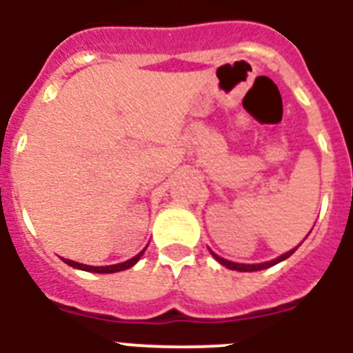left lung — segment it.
<instances>
[{
    "label": "left lung",
    "mask_w": 353,
    "mask_h": 353,
    "mask_svg": "<svg viewBox=\"0 0 353 353\" xmlns=\"http://www.w3.org/2000/svg\"><path fill=\"white\" fill-rule=\"evenodd\" d=\"M297 248H294V250L286 252V254H283V256H279L277 259L274 261H268V263H261V265H243V263H232V261H226L223 259V257L216 256L214 254V257H216L219 263H221L223 266H226V268H230V270H239V272H257V270H263V268H268V266H274L277 265V263H281V261H285L286 257H290L294 252H296Z\"/></svg>",
    "instance_id": "8db88e82"
}]
</instances>
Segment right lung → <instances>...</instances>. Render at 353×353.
<instances>
[{"label":"right lung","instance_id":"obj_1","mask_svg":"<svg viewBox=\"0 0 353 353\" xmlns=\"http://www.w3.org/2000/svg\"><path fill=\"white\" fill-rule=\"evenodd\" d=\"M143 252H139L136 257H132V259L125 261V263H119V265H110V266H88V265H81V263H76V261H70V259H63V261H65L68 266H74V268H79V270L96 272V274H114V272L127 270V268H130V266L136 265L137 261L141 259Z\"/></svg>","mask_w":353,"mask_h":353}]
</instances>
